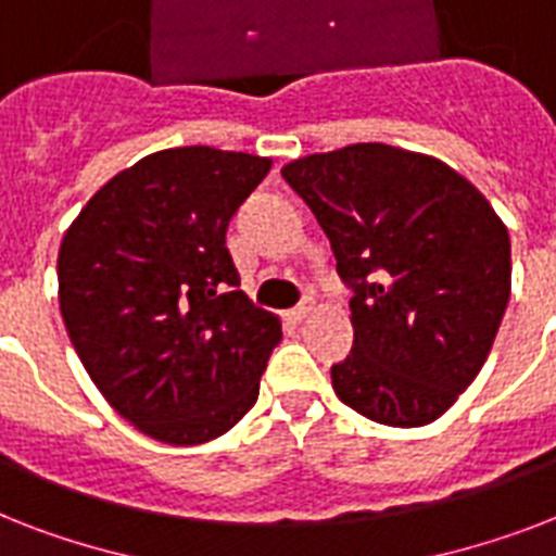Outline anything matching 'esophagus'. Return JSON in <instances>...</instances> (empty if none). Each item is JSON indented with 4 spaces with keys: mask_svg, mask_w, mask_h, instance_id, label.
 <instances>
[{
    "mask_svg": "<svg viewBox=\"0 0 556 556\" xmlns=\"http://www.w3.org/2000/svg\"><path fill=\"white\" fill-rule=\"evenodd\" d=\"M314 308H317V305H314V300H303V303L294 305V308H291V320H294V323H303L305 317H312Z\"/></svg>",
    "mask_w": 556,
    "mask_h": 556,
    "instance_id": "obj_1",
    "label": "esophagus"
}]
</instances>
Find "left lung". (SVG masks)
I'll return each mask as SVG.
<instances>
[{
  "instance_id": "obj_1",
  "label": "left lung",
  "mask_w": 556,
  "mask_h": 556,
  "mask_svg": "<svg viewBox=\"0 0 556 556\" xmlns=\"http://www.w3.org/2000/svg\"><path fill=\"white\" fill-rule=\"evenodd\" d=\"M326 230L355 343L331 387L389 427L444 415L491 355L510 296V236L444 161L352 143L282 167Z\"/></svg>"
}]
</instances>
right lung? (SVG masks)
<instances>
[{
	"mask_svg": "<svg viewBox=\"0 0 556 556\" xmlns=\"http://www.w3.org/2000/svg\"><path fill=\"white\" fill-rule=\"evenodd\" d=\"M268 169L213 147L152 152L65 230V331L100 395L150 439L213 441L260 397L282 323L239 291L225 233Z\"/></svg>",
	"mask_w": 556,
	"mask_h": 556,
	"instance_id": "add662e5",
	"label": "right lung"
}]
</instances>
